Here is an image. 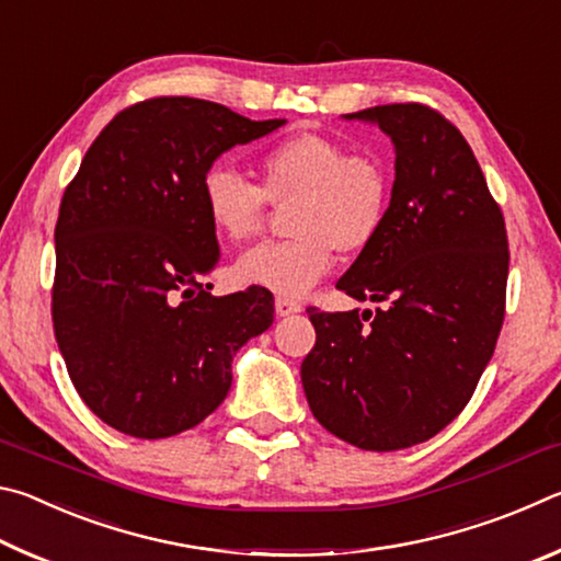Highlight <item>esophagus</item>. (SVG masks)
<instances>
[{
    "label": "esophagus",
    "mask_w": 561,
    "mask_h": 561,
    "mask_svg": "<svg viewBox=\"0 0 561 561\" xmlns=\"http://www.w3.org/2000/svg\"><path fill=\"white\" fill-rule=\"evenodd\" d=\"M274 309H277V317H289V314H299L304 307H301L299 301H294V299L277 297V301H274Z\"/></svg>",
    "instance_id": "34e87169"
}]
</instances>
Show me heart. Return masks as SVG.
Wrapping results in <instances>:
<instances>
[{
    "label": "heart",
    "instance_id": "obj_1",
    "mask_svg": "<svg viewBox=\"0 0 561 561\" xmlns=\"http://www.w3.org/2000/svg\"><path fill=\"white\" fill-rule=\"evenodd\" d=\"M260 185L227 168L207 170L201 201L207 222L232 242L250 240L264 220V201L289 205L287 242H262L240 254L234 277L282 297H301L334 264V250L371 247L391 213V175L381 160L351 156L319 133H299L264 150Z\"/></svg>",
    "mask_w": 561,
    "mask_h": 561
}]
</instances>
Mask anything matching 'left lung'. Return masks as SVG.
<instances>
[{"mask_svg":"<svg viewBox=\"0 0 561 561\" xmlns=\"http://www.w3.org/2000/svg\"><path fill=\"white\" fill-rule=\"evenodd\" d=\"M344 121L391 138L396 180L386 227L336 287L386 307L368 325L356 309H307L317 344L301 386L336 438L401 450L455 421L490 364L505 319L507 232L468 140L438 111L391 103Z\"/></svg>","mask_w":561,"mask_h":561,"instance_id":"1","label":"left lung"}]
</instances>
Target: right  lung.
<instances>
[{"instance_id": "1", "label": "right lung", "mask_w": 561, "mask_h": 561, "mask_svg": "<svg viewBox=\"0 0 561 561\" xmlns=\"http://www.w3.org/2000/svg\"><path fill=\"white\" fill-rule=\"evenodd\" d=\"M163 96L121 111L66 187L56 222L54 334L76 391L133 438L203 423L232 358L274 321L264 287L213 297L220 262L201 183L227 150L284 126Z\"/></svg>"}]
</instances>
